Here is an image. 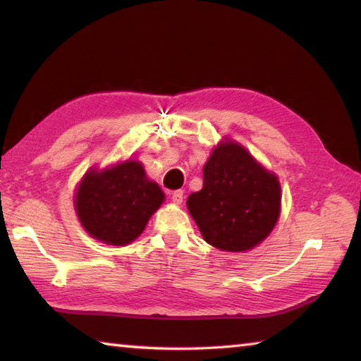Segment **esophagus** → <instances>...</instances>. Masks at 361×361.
Returning a JSON list of instances; mask_svg holds the SVG:
<instances>
[{
  "label": "esophagus",
  "mask_w": 361,
  "mask_h": 361,
  "mask_svg": "<svg viewBox=\"0 0 361 361\" xmlns=\"http://www.w3.org/2000/svg\"><path fill=\"white\" fill-rule=\"evenodd\" d=\"M183 197H185V192H183V191L172 192V200H173L175 204H181L183 202Z\"/></svg>",
  "instance_id": "obj_1"
}]
</instances>
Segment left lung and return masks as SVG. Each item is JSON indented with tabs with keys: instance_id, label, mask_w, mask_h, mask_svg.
<instances>
[{
	"instance_id": "1",
	"label": "left lung",
	"mask_w": 361,
	"mask_h": 361,
	"mask_svg": "<svg viewBox=\"0 0 361 361\" xmlns=\"http://www.w3.org/2000/svg\"><path fill=\"white\" fill-rule=\"evenodd\" d=\"M188 209L207 243L224 252H247L264 240L280 213V185L242 146L213 149L204 186L188 197Z\"/></svg>"
}]
</instances>
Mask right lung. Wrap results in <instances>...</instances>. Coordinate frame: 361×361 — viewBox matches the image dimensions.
<instances>
[{
    "instance_id": "obj_1",
    "label": "right lung",
    "mask_w": 361,
    "mask_h": 361,
    "mask_svg": "<svg viewBox=\"0 0 361 361\" xmlns=\"http://www.w3.org/2000/svg\"><path fill=\"white\" fill-rule=\"evenodd\" d=\"M162 200L164 192L146 178L142 164L126 161L103 172L85 173L75 205L90 235L109 245H126L142 234Z\"/></svg>"
}]
</instances>
